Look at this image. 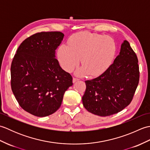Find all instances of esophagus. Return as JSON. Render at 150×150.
Segmentation results:
<instances>
[{"label": "esophagus", "instance_id": "esophagus-1", "mask_svg": "<svg viewBox=\"0 0 150 150\" xmlns=\"http://www.w3.org/2000/svg\"><path fill=\"white\" fill-rule=\"evenodd\" d=\"M79 81L78 79H76V78H73V83H75V82H77Z\"/></svg>", "mask_w": 150, "mask_h": 150}]
</instances>
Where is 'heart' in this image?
<instances>
[{
  "instance_id": "heart-1",
  "label": "heart",
  "mask_w": 150,
  "mask_h": 150,
  "mask_svg": "<svg viewBox=\"0 0 150 150\" xmlns=\"http://www.w3.org/2000/svg\"><path fill=\"white\" fill-rule=\"evenodd\" d=\"M115 51L111 38L84 31L74 35L69 40L68 46H60L58 59L62 68L68 72L79 64L81 59L82 67L77 69L75 75L83 77L89 73L97 77L111 64Z\"/></svg>"
}]
</instances>
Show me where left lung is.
Instances as JSON below:
<instances>
[{"label":"left lung","mask_w":150,"mask_h":150,"mask_svg":"<svg viewBox=\"0 0 150 150\" xmlns=\"http://www.w3.org/2000/svg\"><path fill=\"white\" fill-rule=\"evenodd\" d=\"M139 81L138 59L127 40L121 44L113 63L98 77L85 81L83 106L100 117L122 111L131 103Z\"/></svg>","instance_id":"8db88e82"}]
</instances>
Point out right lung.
Listing matches in <instances>:
<instances>
[{"instance_id":"obj_1","label":"right lung","mask_w":150,"mask_h":150,"mask_svg":"<svg viewBox=\"0 0 150 150\" xmlns=\"http://www.w3.org/2000/svg\"><path fill=\"white\" fill-rule=\"evenodd\" d=\"M64 37L60 31L34 34L21 43L13 59L12 91L22 109L35 116L55 113L73 85L71 76L56 59Z\"/></svg>"}]
</instances>
